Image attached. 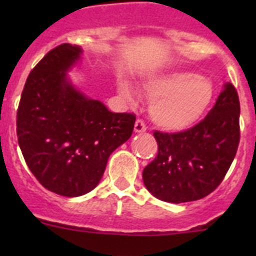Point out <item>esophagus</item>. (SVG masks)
<instances>
[{
	"instance_id": "obj_1",
	"label": "esophagus",
	"mask_w": 256,
	"mask_h": 256,
	"mask_svg": "<svg viewBox=\"0 0 256 256\" xmlns=\"http://www.w3.org/2000/svg\"><path fill=\"white\" fill-rule=\"evenodd\" d=\"M146 130V124L144 123V120L138 119V120H136L134 123V132L136 133H142Z\"/></svg>"
}]
</instances>
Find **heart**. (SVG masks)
Here are the masks:
<instances>
[{
    "label": "heart",
    "mask_w": 256,
    "mask_h": 256,
    "mask_svg": "<svg viewBox=\"0 0 256 256\" xmlns=\"http://www.w3.org/2000/svg\"><path fill=\"white\" fill-rule=\"evenodd\" d=\"M124 100L134 102V88L126 79L118 82ZM142 91L150 98V116L162 130H183L194 126L206 112L214 96L210 79L191 70H168L148 76Z\"/></svg>",
    "instance_id": "b5f03b06"
}]
</instances>
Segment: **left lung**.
<instances>
[{
  "label": "left lung",
  "instance_id": "obj_1",
  "mask_svg": "<svg viewBox=\"0 0 256 256\" xmlns=\"http://www.w3.org/2000/svg\"><path fill=\"white\" fill-rule=\"evenodd\" d=\"M158 156L142 178L151 195L180 204L212 194L224 178L240 142V101L226 83L204 120L178 133L154 132Z\"/></svg>",
  "mask_w": 256,
  "mask_h": 256
}]
</instances>
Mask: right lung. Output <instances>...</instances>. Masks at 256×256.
Wrapping results in <instances>:
<instances>
[{
  "instance_id": "add662e5",
  "label": "right lung",
  "mask_w": 256,
  "mask_h": 256,
  "mask_svg": "<svg viewBox=\"0 0 256 256\" xmlns=\"http://www.w3.org/2000/svg\"><path fill=\"white\" fill-rule=\"evenodd\" d=\"M83 50L55 47L26 79L16 116L20 150L44 188L66 198L92 191L105 172L108 156L132 136L136 116L112 112L86 96L68 72Z\"/></svg>"
}]
</instances>
